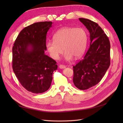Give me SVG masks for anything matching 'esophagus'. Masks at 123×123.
<instances>
[{"mask_svg": "<svg viewBox=\"0 0 123 123\" xmlns=\"http://www.w3.org/2000/svg\"><path fill=\"white\" fill-rule=\"evenodd\" d=\"M59 68L60 69H64L66 68V66H64V65H62V64H60L59 66Z\"/></svg>", "mask_w": 123, "mask_h": 123, "instance_id": "esophagus-1", "label": "esophagus"}]
</instances>
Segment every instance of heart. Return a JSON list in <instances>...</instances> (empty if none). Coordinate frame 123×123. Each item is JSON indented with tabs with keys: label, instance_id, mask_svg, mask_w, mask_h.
<instances>
[{
	"label": "heart",
	"instance_id": "1",
	"mask_svg": "<svg viewBox=\"0 0 123 123\" xmlns=\"http://www.w3.org/2000/svg\"><path fill=\"white\" fill-rule=\"evenodd\" d=\"M54 41L46 42V48L52 59L58 60L63 53L64 59L70 61L74 57L78 59L85 53L87 44L88 36L82 28L64 27L53 35Z\"/></svg>",
	"mask_w": 123,
	"mask_h": 123
}]
</instances>
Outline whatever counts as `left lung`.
Masks as SVG:
<instances>
[{
  "instance_id": "1",
  "label": "left lung",
  "mask_w": 123,
  "mask_h": 123,
  "mask_svg": "<svg viewBox=\"0 0 123 123\" xmlns=\"http://www.w3.org/2000/svg\"><path fill=\"white\" fill-rule=\"evenodd\" d=\"M79 19L89 32L90 45L83 60L73 67V81L77 88L86 90L100 82L109 68L111 44L98 24L86 18Z\"/></svg>"
}]
</instances>
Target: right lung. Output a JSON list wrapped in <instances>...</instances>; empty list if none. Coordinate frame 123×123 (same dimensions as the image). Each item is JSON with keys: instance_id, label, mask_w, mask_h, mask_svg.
I'll return each instance as SVG.
<instances>
[{"instance_id": "1", "label": "right lung", "mask_w": 123, "mask_h": 123, "mask_svg": "<svg viewBox=\"0 0 123 123\" xmlns=\"http://www.w3.org/2000/svg\"><path fill=\"white\" fill-rule=\"evenodd\" d=\"M52 24L41 22L25 27L12 47L13 71L23 87L33 93L48 90L57 68L56 61L45 54L47 32Z\"/></svg>"}]
</instances>
